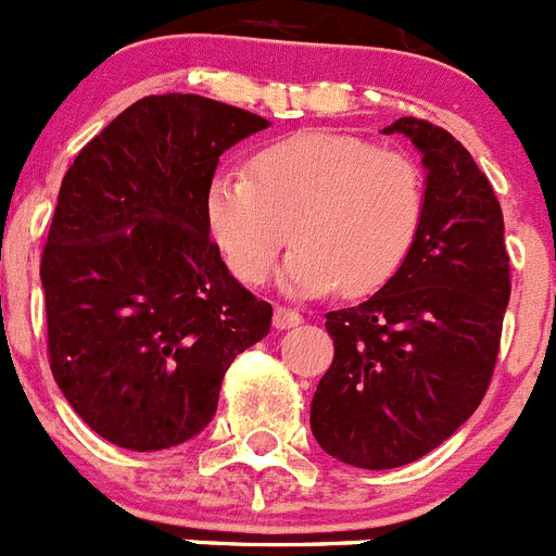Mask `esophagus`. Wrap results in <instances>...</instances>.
I'll return each mask as SVG.
<instances>
[{
    "instance_id": "1",
    "label": "esophagus",
    "mask_w": 556,
    "mask_h": 556,
    "mask_svg": "<svg viewBox=\"0 0 556 556\" xmlns=\"http://www.w3.org/2000/svg\"><path fill=\"white\" fill-rule=\"evenodd\" d=\"M301 323H303V317L298 312H292V308H287V306H275L273 326L278 328V331H289V328L301 326Z\"/></svg>"
}]
</instances>
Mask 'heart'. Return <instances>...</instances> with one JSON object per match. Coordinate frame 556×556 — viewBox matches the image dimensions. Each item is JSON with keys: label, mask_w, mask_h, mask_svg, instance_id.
Returning a JSON list of instances; mask_svg holds the SVG:
<instances>
[{"label": "heart", "mask_w": 556, "mask_h": 556, "mask_svg": "<svg viewBox=\"0 0 556 556\" xmlns=\"http://www.w3.org/2000/svg\"><path fill=\"white\" fill-rule=\"evenodd\" d=\"M250 172L225 166L205 186L211 239L244 283H262L292 236L283 289L372 294L404 267L424 228L420 166L351 132H292L255 152Z\"/></svg>", "instance_id": "1"}]
</instances>
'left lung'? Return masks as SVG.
<instances>
[{
  "mask_svg": "<svg viewBox=\"0 0 556 556\" xmlns=\"http://www.w3.org/2000/svg\"><path fill=\"white\" fill-rule=\"evenodd\" d=\"M381 132L424 155V228L390 283L326 314L333 362L312 397L320 448L367 470L420 459L473 415L509 303L504 214L473 155L412 116Z\"/></svg>",
  "mask_w": 556,
  "mask_h": 556,
  "instance_id": "1",
  "label": "left lung"
}]
</instances>
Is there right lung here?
Listing matches in <instances>:
<instances>
[{"label":"right lung","mask_w":556,"mask_h":556,"mask_svg":"<svg viewBox=\"0 0 556 556\" xmlns=\"http://www.w3.org/2000/svg\"><path fill=\"white\" fill-rule=\"evenodd\" d=\"M264 116L198 94L144 97L68 166L41 258L49 362L72 409L130 451L214 420L223 376L269 333L205 225L219 155Z\"/></svg>","instance_id":"1"}]
</instances>
